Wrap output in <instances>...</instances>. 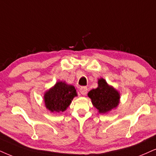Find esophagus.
<instances>
[{
    "label": "esophagus",
    "instance_id": "esophagus-1",
    "mask_svg": "<svg viewBox=\"0 0 156 156\" xmlns=\"http://www.w3.org/2000/svg\"><path fill=\"white\" fill-rule=\"evenodd\" d=\"M80 94H82V95H83V96L86 95V94H87V93H88V88L86 87H85V86H82V87L80 88Z\"/></svg>",
    "mask_w": 156,
    "mask_h": 156
}]
</instances>
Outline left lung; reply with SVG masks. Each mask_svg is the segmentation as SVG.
<instances>
[{"mask_svg": "<svg viewBox=\"0 0 156 156\" xmlns=\"http://www.w3.org/2000/svg\"><path fill=\"white\" fill-rule=\"evenodd\" d=\"M88 96L100 114L107 113L115 109L119 103V93L109 86L104 78L98 79V87L90 90Z\"/></svg>", "mask_w": 156, "mask_h": 156, "instance_id": "8db88e82", "label": "left lung"}]
</instances>
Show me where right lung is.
Returning a JSON list of instances; mask_svg holds the SVG:
<instances>
[{
  "label": "right lung",
  "mask_w": 156,
  "mask_h": 156,
  "mask_svg": "<svg viewBox=\"0 0 156 156\" xmlns=\"http://www.w3.org/2000/svg\"><path fill=\"white\" fill-rule=\"evenodd\" d=\"M75 96H77V93L73 86L68 85L65 82H58L52 88L45 92V106L51 112L59 113L64 112Z\"/></svg>",
  "instance_id": "1"
}]
</instances>
